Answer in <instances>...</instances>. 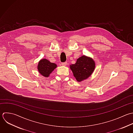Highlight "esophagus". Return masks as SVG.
<instances>
[{
	"instance_id": "1",
	"label": "esophagus",
	"mask_w": 133,
	"mask_h": 133,
	"mask_svg": "<svg viewBox=\"0 0 133 133\" xmlns=\"http://www.w3.org/2000/svg\"><path fill=\"white\" fill-rule=\"evenodd\" d=\"M67 64V62H64V63H61V65H62V66H66Z\"/></svg>"
}]
</instances>
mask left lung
I'll return each mask as SVG.
<instances>
[{
  "label": "left lung",
  "instance_id": "left-lung-1",
  "mask_svg": "<svg viewBox=\"0 0 133 133\" xmlns=\"http://www.w3.org/2000/svg\"><path fill=\"white\" fill-rule=\"evenodd\" d=\"M95 67V63L93 59L85 55L78 58L75 64L70 65L74 76L78 82L88 78L92 74Z\"/></svg>",
  "mask_w": 133,
  "mask_h": 133
}]
</instances>
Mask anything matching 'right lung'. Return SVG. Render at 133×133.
Segmentation results:
<instances>
[{"mask_svg": "<svg viewBox=\"0 0 133 133\" xmlns=\"http://www.w3.org/2000/svg\"><path fill=\"white\" fill-rule=\"evenodd\" d=\"M56 67V64L51 63L45 58L42 59L39 62L37 67L39 72L44 77H48Z\"/></svg>", "mask_w": 133, "mask_h": 133, "instance_id": "right-lung-1", "label": "right lung"}]
</instances>
